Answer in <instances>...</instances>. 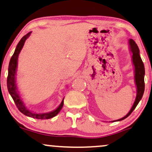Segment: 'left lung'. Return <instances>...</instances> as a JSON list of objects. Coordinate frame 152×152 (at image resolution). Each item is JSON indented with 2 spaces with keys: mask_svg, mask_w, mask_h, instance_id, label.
Returning <instances> with one entry per match:
<instances>
[{
  "mask_svg": "<svg viewBox=\"0 0 152 152\" xmlns=\"http://www.w3.org/2000/svg\"><path fill=\"white\" fill-rule=\"evenodd\" d=\"M129 45L130 51H131L132 54V62H133L134 69H134V72H135L134 78H135V83L136 87H137V94H136L135 102H134L133 106L132 107L129 113L125 116H124L123 118L116 120V121H113V122L121 121L122 120H124L129 116L132 114V112L135 110L136 107L137 106L138 102H140L141 98H142L143 93H144L145 91V67L142 59H141L140 56L139 49H138V45L133 39L129 40Z\"/></svg>",
  "mask_w": 152,
  "mask_h": 152,
  "instance_id": "obj_1",
  "label": "left lung"
}]
</instances>
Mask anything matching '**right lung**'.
Returning a JSON list of instances; mask_svg holds the SVG:
<instances>
[{"instance_id":"1","label":"right lung","mask_w":152,"mask_h":152,"mask_svg":"<svg viewBox=\"0 0 152 152\" xmlns=\"http://www.w3.org/2000/svg\"><path fill=\"white\" fill-rule=\"evenodd\" d=\"M31 31L27 34L26 35L23 36L21 38L20 41L17 45L16 50L14 51V54L11 58L9 64V68H8V76L7 80V85L8 91H9L10 94L11 95L12 98L14 100V101L16 104L17 108L18 109L19 111L25 116L31 117L33 118L36 119H49L51 118H53L55 116L58 114L60 111L63 107V100H62L61 103L58 107L55 110L52 111V112H48V113H42V114H39V113H35L29 111L27 107L25 106L24 102H23L22 98L19 95V92L17 89L16 83V70H17V65H18V55L20 54L21 50L23 48L25 40L29 38L30 36Z\"/></svg>"}]
</instances>
